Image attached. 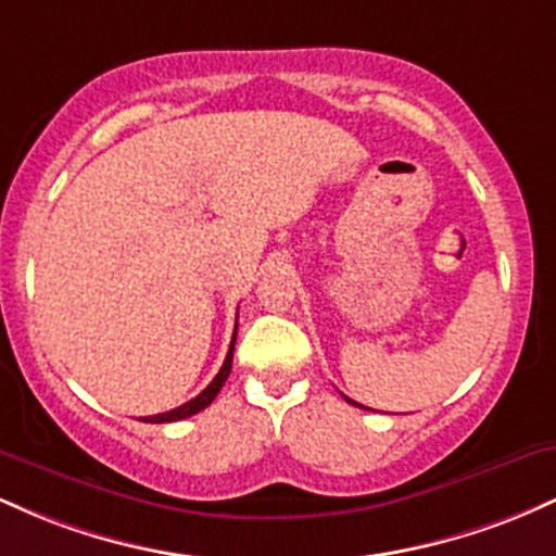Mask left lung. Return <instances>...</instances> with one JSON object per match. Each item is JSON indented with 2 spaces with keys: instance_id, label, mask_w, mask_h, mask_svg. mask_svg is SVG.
I'll use <instances>...</instances> for the list:
<instances>
[{
  "instance_id": "obj_1",
  "label": "left lung",
  "mask_w": 556,
  "mask_h": 556,
  "mask_svg": "<svg viewBox=\"0 0 556 556\" xmlns=\"http://www.w3.org/2000/svg\"><path fill=\"white\" fill-rule=\"evenodd\" d=\"M344 400H348V397H344ZM348 402H353V400H348ZM353 405H358V402H353ZM358 407H363V405H358ZM366 410H368V407H366Z\"/></svg>"
}]
</instances>
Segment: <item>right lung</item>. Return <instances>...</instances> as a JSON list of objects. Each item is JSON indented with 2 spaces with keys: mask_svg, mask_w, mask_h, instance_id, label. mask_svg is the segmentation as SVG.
<instances>
[{
  "mask_svg": "<svg viewBox=\"0 0 556 556\" xmlns=\"http://www.w3.org/2000/svg\"><path fill=\"white\" fill-rule=\"evenodd\" d=\"M235 337H238V324H235V334H232V342H229V353H227V358H225V363H222L219 374H216L214 379H212V384H208L206 389H203L201 394H195V397L190 400V402H185V405L175 407V410L159 413V416H146V418H143L146 424H172V420H182V418H190V416H195V413H201L203 407H208V405H212L216 394H219V389L225 387V381H227L229 371H232Z\"/></svg>",
  "mask_w": 556,
  "mask_h": 556,
  "instance_id": "obj_1",
  "label": "right lung"
}]
</instances>
